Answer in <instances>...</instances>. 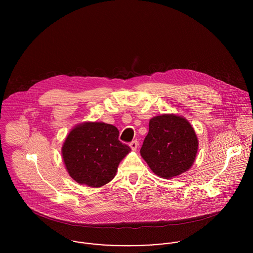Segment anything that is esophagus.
<instances>
[{
  "label": "esophagus",
  "instance_id": "esophagus-1",
  "mask_svg": "<svg viewBox=\"0 0 253 253\" xmlns=\"http://www.w3.org/2000/svg\"><path fill=\"white\" fill-rule=\"evenodd\" d=\"M129 146H130V148H131L132 150H136L137 147H138V141H137V140H132V141L129 143Z\"/></svg>",
  "mask_w": 253,
  "mask_h": 253
}]
</instances>
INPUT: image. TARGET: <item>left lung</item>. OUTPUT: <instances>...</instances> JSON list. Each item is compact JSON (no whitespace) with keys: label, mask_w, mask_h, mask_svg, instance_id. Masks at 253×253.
<instances>
[{"label":"left lung","mask_w":253,"mask_h":253,"mask_svg":"<svg viewBox=\"0 0 253 253\" xmlns=\"http://www.w3.org/2000/svg\"><path fill=\"white\" fill-rule=\"evenodd\" d=\"M198 144L195 130L186 119L162 115L150 120L140 154L154 173L169 179L192 167Z\"/></svg>","instance_id":"obj_1"}]
</instances>
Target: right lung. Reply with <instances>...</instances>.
I'll use <instances>...</instances> for the list:
<instances>
[{"label":"right lung","instance_id":"obj_1","mask_svg":"<svg viewBox=\"0 0 253 253\" xmlns=\"http://www.w3.org/2000/svg\"><path fill=\"white\" fill-rule=\"evenodd\" d=\"M116 126L104 123H84L73 128L63 147L66 169L74 180L101 187L112 180L120 162L130 148L119 140Z\"/></svg>","mask_w":253,"mask_h":253}]
</instances>
